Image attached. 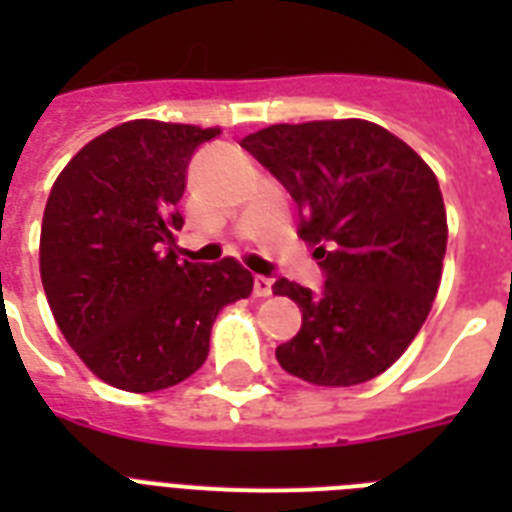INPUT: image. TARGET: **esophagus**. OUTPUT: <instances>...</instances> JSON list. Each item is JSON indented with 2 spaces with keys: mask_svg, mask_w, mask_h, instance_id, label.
<instances>
[{
  "mask_svg": "<svg viewBox=\"0 0 512 512\" xmlns=\"http://www.w3.org/2000/svg\"><path fill=\"white\" fill-rule=\"evenodd\" d=\"M252 292H255V297H268L273 292V281L268 279V276H255V281H252Z\"/></svg>",
  "mask_w": 512,
  "mask_h": 512,
  "instance_id": "esophagus-1",
  "label": "esophagus"
}]
</instances>
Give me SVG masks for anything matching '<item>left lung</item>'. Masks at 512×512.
Returning a JSON list of instances; mask_svg holds the SVG:
<instances>
[{
    "label": "left lung",
    "instance_id": "left-lung-1",
    "mask_svg": "<svg viewBox=\"0 0 512 512\" xmlns=\"http://www.w3.org/2000/svg\"><path fill=\"white\" fill-rule=\"evenodd\" d=\"M289 191L319 289L276 279L303 327L276 348L300 380L348 388L382 374L420 332L446 255L436 175L404 140L364 119L273 124L239 143Z\"/></svg>",
    "mask_w": 512,
    "mask_h": 512
}]
</instances>
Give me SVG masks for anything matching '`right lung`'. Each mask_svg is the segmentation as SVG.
<instances>
[{
	"label": "right lung",
	"instance_id": "add662e5",
	"mask_svg": "<svg viewBox=\"0 0 512 512\" xmlns=\"http://www.w3.org/2000/svg\"><path fill=\"white\" fill-rule=\"evenodd\" d=\"M220 130L124 122L66 164L44 207L39 268L52 316L100 380L154 393L191 377L217 313L252 292L231 257L188 263L172 252L185 170Z\"/></svg>",
	"mask_w": 512,
	"mask_h": 512
}]
</instances>
